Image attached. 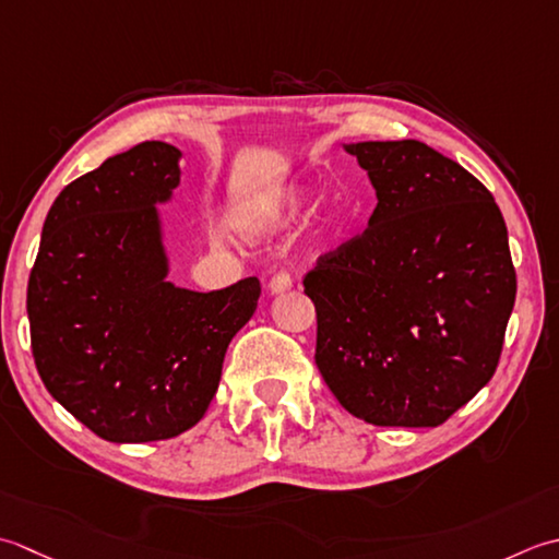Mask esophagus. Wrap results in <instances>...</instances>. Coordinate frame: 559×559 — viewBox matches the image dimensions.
<instances>
[{
    "mask_svg": "<svg viewBox=\"0 0 559 559\" xmlns=\"http://www.w3.org/2000/svg\"><path fill=\"white\" fill-rule=\"evenodd\" d=\"M287 289H292V275H289V272H284V270L275 272V275H272V280H270V292L272 294H282V292H287Z\"/></svg>",
    "mask_w": 559,
    "mask_h": 559,
    "instance_id": "1",
    "label": "esophagus"
}]
</instances>
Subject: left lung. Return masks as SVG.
<instances>
[{"mask_svg": "<svg viewBox=\"0 0 559 559\" xmlns=\"http://www.w3.org/2000/svg\"><path fill=\"white\" fill-rule=\"evenodd\" d=\"M379 204L304 275L316 364L349 415L439 427L492 379L516 299L504 216L425 142H359Z\"/></svg>", "mask_w": 559, "mask_h": 559, "instance_id": "obj_1", "label": "left lung"}]
</instances>
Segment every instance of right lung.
<instances>
[{"label": "right lung", "mask_w": 559, "mask_h": 559, "mask_svg": "<svg viewBox=\"0 0 559 559\" xmlns=\"http://www.w3.org/2000/svg\"><path fill=\"white\" fill-rule=\"evenodd\" d=\"M180 152L142 142L72 180L45 216L28 277L31 349L45 389L116 443L183 435L219 389L231 337L260 282L190 292L166 282L154 204L178 186Z\"/></svg>", "instance_id": "right-lung-1"}]
</instances>
